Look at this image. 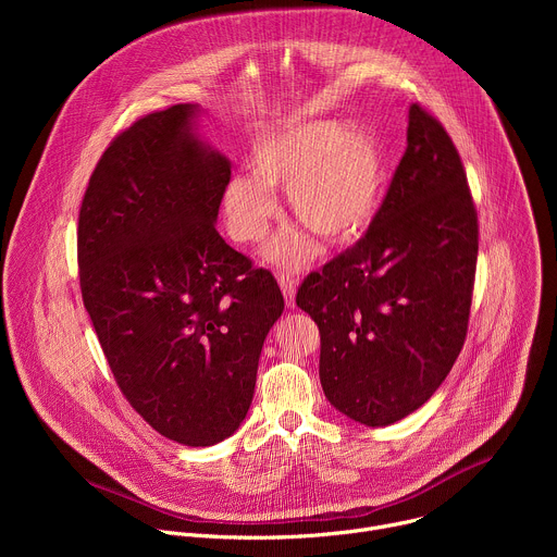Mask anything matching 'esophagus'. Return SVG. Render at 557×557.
Instances as JSON below:
<instances>
[{
	"label": "esophagus",
	"instance_id": "esophagus-1",
	"mask_svg": "<svg viewBox=\"0 0 557 557\" xmlns=\"http://www.w3.org/2000/svg\"><path fill=\"white\" fill-rule=\"evenodd\" d=\"M277 282H280V288L284 293V299H286V306L293 308L295 306V290H297V277L290 275V273H280L277 275Z\"/></svg>",
	"mask_w": 557,
	"mask_h": 557
}]
</instances>
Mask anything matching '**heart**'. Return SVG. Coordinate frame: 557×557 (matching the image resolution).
Masks as SVG:
<instances>
[{"label":"heart","mask_w":557,"mask_h":557,"mask_svg":"<svg viewBox=\"0 0 557 557\" xmlns=\"http://www.w3.org/2000/svg\"><path fill=\"white\" fill-rule=\"evenodd\" d=\"M251 174H235L224 189L228 235L240 245H260L277 215L273 191H288L295 220L326 243H348L376 215L387 185L385 151L368 125L306 121L262 134L249 161ZM312 237L288 231L269 256L299 267L314 256Z\"/></svg>","instance_id":"heart-1"}]
</instances>
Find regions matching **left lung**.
<instances>
[{
    "instance_id": "left-lung-1",
    "label": "left lung",
    "mask_w": 557,
    "mask_h": 557,
    "mask_svg": "<svg viewBox=\"0 0 557 557\" xmlns=\"http://www.w3.org/2000/svg\"><path fill=\"white\" fill-rule=\"evenodd\" d=\"M475 258L479 213L458 149L414 103L368 231L295 297L320 329V379L339 412L383 428L430 399L467 337Z\"/></svg>"
}]
</instances>
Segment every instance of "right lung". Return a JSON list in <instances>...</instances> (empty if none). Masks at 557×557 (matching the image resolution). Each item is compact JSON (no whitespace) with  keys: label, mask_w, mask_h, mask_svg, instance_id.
I'll return each instance as SVG.
<instances>
[{"label":"right lung","mask_w":557,"mask_h":557,"mask_svg":"<svg viewBox=\"0 0 557 557\" xmlns=\"http://www.w3.org/2000/svg\"><path fill=\"white\" fill-rule=\"evenodd\" d=\"M196 112L178 103L112 138L78 209L76 256L129 406L158 434L207 447L245 421L284 297L215 231L231 165L196 136Z\"/></svg>","instance_id":"obj_1"}]
</instances>
